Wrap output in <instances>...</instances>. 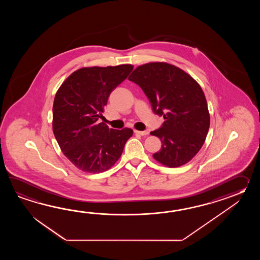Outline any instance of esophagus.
I'll use <instances>...</instances> for the list:
<instances>
[{
    "mask_svg": "<svg viewBox=\"0 0 260 260\" xmlns=\"http://www.w3.org/2000/svg\"><path fill=\"white\" fill-rule=\"evenodd\" d=\"M135 133L138 134V135H140V136H147V135H149L148 131H138V130H135Z\"/></svg>",
    "mask_w": 260,
    "mask_h": 260,
    "instance_id": "34e87169",
    "label": "esophagus"
}]
</instances>
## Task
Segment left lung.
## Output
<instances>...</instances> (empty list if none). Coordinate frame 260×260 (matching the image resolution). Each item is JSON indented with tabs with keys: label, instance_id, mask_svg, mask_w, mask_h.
I'll return each instance as SVG.
<instances>
[{
	"label": "left lung",
	"instance_id": "1",
	"mask_svg": "<svg viewBox=\"0 0 260 260\" xmlns=\"http://www.w3.org/2000/svg\"><path fill=\"white\" fill-rule=\"evenodd\" d=\"M128 80L142 88L153 111L166 120L161 127L150 132L161 141L153 158L167 167L186 165L199 152L210 126L207 102L199 83L166 62L138 66Z\"/></svg>",
	"mask_w": 260,
	"mask_h": 260
}]
</instances>
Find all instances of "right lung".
I'll return each mask as SVG.
<instances>
[{"mask_svg":"<svg viewBox=\"0 0 260 260\" xmlns=\"http://www.w3.org/2000/svg\"><path fill=\"white\" fill-rule=\"evenodd\" d=\"M133 69L131 64L84 67L72 72L56 91L53 132L63 154L78 169L99 174L120 159L132 129H110L98 121L111 91Z\"/></svg>","mask_w":260,"mask_h":260,"instance_id":"1","label":"right lung"}]
</instances>
